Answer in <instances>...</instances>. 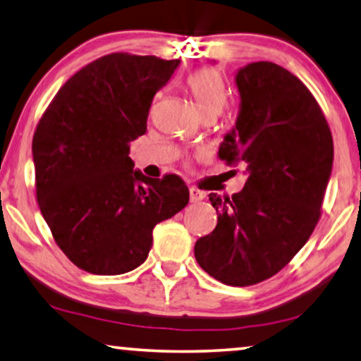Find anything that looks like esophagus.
Here are the masks:
<instances>
[{"mask_svg":"<svg viewBox=\"0 0 361 361\" xmlns=\"http://www.w3.org/2000/svg\"><path fill=\"white\" fill-rule=\"evenodd\" d=\"M204 197H206V195H204L202 191L196 190V188H190V199H191V202H199V201H202Z\"/></svg>","mask_w":361,"mask_h":361,"instance_id":"obj_1","label":"esophagus"}]
</instances>
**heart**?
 <instances>
[{
  "label": "heart",
  "mask_w": 361,
  "mask_h": 361,
  "mask_svg": "<svg viewBox=\"0 0 361 361\" xmlns=\"http://www.w3.org/2000/svg\"><path fill=\"white\" fill-rule=\"evenodd\" d=\"M188 89L195 97L197 110L201 115L217 116L225 109L228 100L227 87L222 76L214 68H201L191 74L186 80Z\"/></svg>",
  "instance_id": "b5f03b06"
}]
</instances>
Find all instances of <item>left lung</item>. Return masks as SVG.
Listing matches in <instances>:
<instances>
[{"label": "left lung", "mask_w": 361, "mask_h": 361, "mask_svg": "<svg viewBox=\"0 0 361 361\" xmlns=\"http://www.w3.org/2000/svg\"><path fill=\"white\" fill-rule=\"evenodd\" d=\"M235 80L240 115L219 157L243 160L250 176L238 195H209L217 225L196 241L195 256L219 282L248 287L276 276L313 233L334 142L313 94L285 68L251 63Z\"/></svg>", "instance_id": "1"}]
</instances>
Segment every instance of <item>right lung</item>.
<instances>
[{
    "mask_svg": "<svg viewBox=\"0 0 361 361\" xmlns=\"http://www.w3.org/2000/svg\"><path fill=\"white\" fill-rule=\"evenodd\" d=\"M180 60L111 53L69 78L43 111L32 141L35 195L74 266L118 276L141 266L152 230L190 201L178 175L147 178L129 146L147 131L154 95Z\"/></svg>",
    "mask_w": 361,
    "mask_h": 361,
    "instance_id": "right-lung-1",
    "label": "right lung"
}]
</instances>
